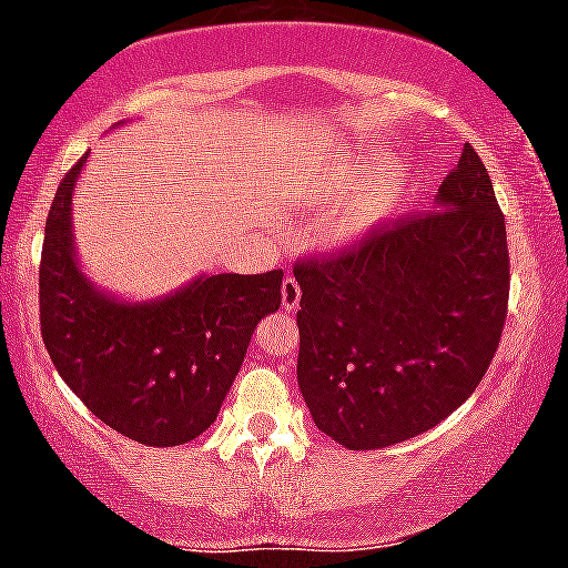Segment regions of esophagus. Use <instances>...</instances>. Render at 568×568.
<instances>
[{
    "label": "esophagus",
    "mask_w": 568,
    "mask_h": 568,
    "mask_svg": "<svg viewBox=\"0 0 568 568\" xmlns=\"http://www.w3.org/2000/svg\"><path fill=\"white\" fill-rule=\"evenodd\" d=\"M302 302V285H298L296 277H285L283 280V306L288 312H293Z\"/></svg>",
    "instance_id": "1"
}]
</instances>
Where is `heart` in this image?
Segmentation results:
<instances>
[{"label": "heart", "mask_w": 568, "mask_h": 568, "mask_svg": "<svg viewBox=\"0 0 568 568\" xmlns=\"http://www.w3.org/2000/svg\"><path fill=\"white\" fill-rule=\"evenodd\" d=\"M371 222H373V216L365 214V211L346 209L331 219V230L327 232H331V237L336 243H349V241H354V237H359L367 227H371Z\"/></svg>", "instance_id": "b5f03b06"}]
</instances>
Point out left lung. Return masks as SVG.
Here are the masks:
<instances>
[{"label": "left lung", "mask_w": 568, "mask_h": 568, "mask_svg": "<svg viewBox=\"0 0 568 568\" xmlns=\"http://www.w3.org/2000/svg\"><path fill=\"white\" fill-rule=\"evenodd\" d=\"M298 388L346 449L407 442L481 384L508 317L505 216L466 142L434 209L298 258Z\"/></svg>", "instance_id": "obj_1"}]
</instances>
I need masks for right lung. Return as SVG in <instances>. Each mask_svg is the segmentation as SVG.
<instances>
[{
    "mask_svg": "<svg viewBox=\"0 0 568 568\" xmlns=\"http://www.w3.org/2000/svg\"><path fill=\"white\" fill-rule=\"evenodd\" d=\"M87 163L54 193L39 266L47 352L84 405L113 432L148 447L201 436L241 371L254 327L280 310L283 270L203 275L155 302H119L79 270L71 195Z\"/></svg>",
    "mask_w": 568,
    "mask_h": 568,
    "instance_id": "obj_1",
    "label": "right lung"
}]
</instances>
